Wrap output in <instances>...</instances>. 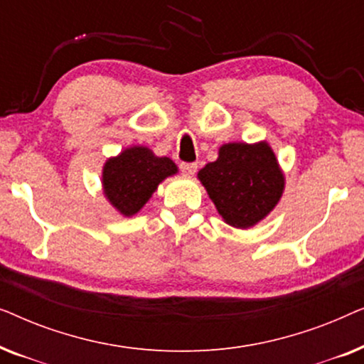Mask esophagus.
Returning a JSON list of instances; mask_svg holds the SVG:
<instances>
[{
  "instance_id": "obj_1",
  "label": "esophagus",
  "mask_w": 364,
  "mask_h": 364,
  "mask_svg": "<svg viewBox=\"0 0 364 364\" xmlns=\"http://www.w3.org/2000/svg\"><path fill=\"white\" fill-rule=\"evenodd\" d=\"M181 171L186 173V176H193L197 172V164L193 162H181Z\"/></svg>"
}]
</instances>
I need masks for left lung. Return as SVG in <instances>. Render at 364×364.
<instances>
[{"label":"left lung","instance_id":"left-lung-1","mask_svg":"<svg viewBox=\"0 0 364 364\" xmlns=\"http://www.w3.org/2000/svg\"><path fill=\"white\" fill-rule=\"evenodd\" d=\"M223 220L237 228L253 227L280 200L285 177L267 142L225 144L215 162L198 172Z\"/></svg>","mask_w":364,"mask_h":364}]
</instances>
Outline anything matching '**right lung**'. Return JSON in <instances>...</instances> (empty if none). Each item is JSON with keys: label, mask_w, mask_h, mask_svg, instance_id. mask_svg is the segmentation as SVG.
Segmentation results:
<instances>
[{"label": "right lung", "mask_w": 364, "mask_h": 364, "mask_svg": "<svg viewBox=\"0 0 364 364\" xmlns=\"http://www.w3.org/2000/svg\"><path fill=\"white\" fill-rule=\"evenodd\" d=\"M176 172L171 159L154 156L151 149H126L104 166V193L122 215L131 217L146 205L159 183Z\"/></svg>", "instance_id": "add662e5"}]
</instances>
